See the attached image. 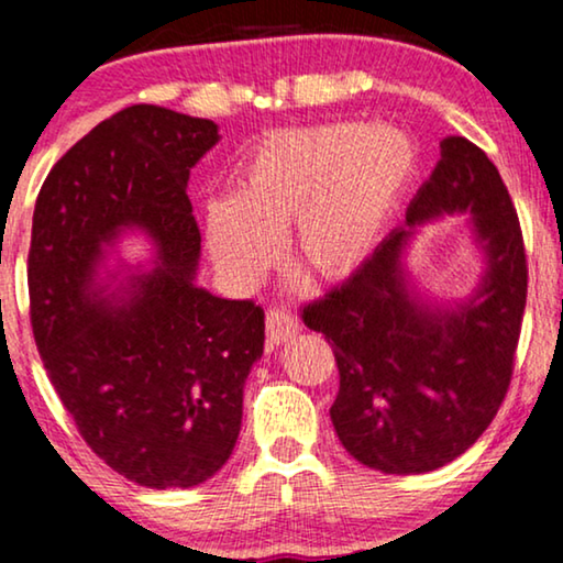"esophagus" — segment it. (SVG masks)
I'll list each match as a JSON object with an SVG mask.
<instances>
[{"label":"esophagus","mask_w":563,"mask_h":563,"mask_svg":"<svg viewBox=\"0 0 563 563\" xmlns=\"http://www.w3.org/2000/svg\"><path fill=\"white\" fill-rule=\"evenodd\" d=\"M299 330H302V325L287 307H274V310L266 312V335L272 343H287Z\"/></svg>","instance_id":"34e87169"}]
</instances>
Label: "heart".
I'll list each match as a JSON object with an SVG mask.
<instances>
[{
  "mask_svg": "<svg viewBox=\"0 0 563 563\" xmlns=\"http://www.w3.org/2000/svg\"><path fill=\"white\" fill-rule=\"evenodd\" d=\"M420 166L402 130L335 122L268 135L245 161L238 197L207 202V241L238 284H256L291 222L289 264L314 282L356 272Z\"/></svg>",
  "mask_w": 563,
  "mask_h": 563,
  "instance_id": "heart-1",
  "label": "heart"
}]
</instances>
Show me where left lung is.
<instances>
[{
  "instance_id": "1",
  "label": "left lung",
  "mask_w": 563,
  "mask_h": 563,
  "mask_svg": "<svg viewBox=\"0 0 563 563\" xmlns=\"http://www.w3.org/2000/svg\"><path fill=\"white\" fill-rule=\"evenodd\" d=\"M443 213H468L485 253L481 287L449 308L422 300L401 261L413 230ZM526 295V245L503 176L472 141L443 137L405 225L302 310L333 345L341 389L330 420L343 449L384 474L433 472L472 449L510 387Z\"/></svg>"
}]
</instances>
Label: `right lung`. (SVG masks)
Segmentation results:
<instances>
[{"mask_svg":"<svg viewBox=\"0 0 563 563\" xmlns=\"http://www.w3.org/2000/svg\"><path fill=\"white\" fill-rule=\"evenodd\" d=\"M218 141L212 120L133 104L68 148L35 202L27 289L45 372L89 449L148 489L197 487L225 466L264 353V310L195 282L187 181ZM128 229L157 258L107 296L98 274Z\"/></svg>","mask_w":563,"mask_h":563,"instance_id":"add662e5","label":"right lung"}]
</instances>
